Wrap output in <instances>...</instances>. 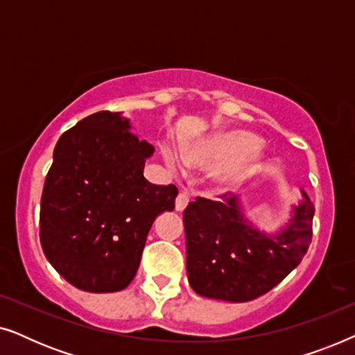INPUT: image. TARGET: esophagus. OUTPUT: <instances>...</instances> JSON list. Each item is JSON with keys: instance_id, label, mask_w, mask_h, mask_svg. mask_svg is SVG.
Listing matches in <instances>:
<instances>
[{"instance_id": "34e87169", "label": "esophagus", "mask_w": 355, "mask_h": 355, "mask_svg": "<svg viewBox=\"0 0 355 355\" xmlns=\"http://www.w3.org/2000/svg\"><path fill=\"white\" fill-rule=\"evenodd\" d=\"M187 203H189L187 193L186 192H179L178 197H176V203H174V205H176V210L178 211H182L184 208L187 207Z\"/></svg>"}]
</instances>
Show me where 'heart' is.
Instances as JSON below:
<instances>
[{"mask_svg":"<svg viewBox=\"0 0 355 355\" xmlns=\"http://www.w3.org/2000/svg\"><path fill=\"white\" fill-rule=\"evenodd\" d=\"M163 155L173 171H181L184 163L176 150L166 145L163 148ZM259 158V139L247 132L216 134L184 150V162L193 166L230 162L220 174L223 182H236L247 176L255 168Z\"/></svg>","mask_w":355,"mask_h":355,"instance_id":"1","label":"heart"}]
</instances>
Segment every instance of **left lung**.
<instances>
[{
    "instance_id": "left-lung-1",
    "label": "left lung",
    "mask_w": 355,
    "mask_h": 355,
    "mask_svg": "<svg viewBox=\"0 0 355 355\" xmlns=\"http://www.w3.org/2000/svg\"><path fill=\"white\" fill-rule=\"evenodd\" d=\"M197 197L184 210L189 283L203 297L247 302L279 284L307 254L315 208L309 197L278 236L257 231L236 197Z\"/></svg>"
}]
</instances>
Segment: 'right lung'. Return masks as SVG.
I'll use <instances>...</instances> for the list:
<instances>
[{"mask_svg":"<svg viewBox=\"0 0 355 355\" xmlns=\"http://www.w3.org/2000/svg\"><path fill=\"white\" fill-rule=\"evenodd\" d=\"M152 153L111 111L87 116L58 140L43 184L40 242L53 268L77 289L128 288L155 218L173 211L178 187L144 176Z\"/></svg>","mask_w":355,"mask_h":355,"instance_id":"obj_1","label":"right lung"}]
</instances>
